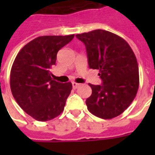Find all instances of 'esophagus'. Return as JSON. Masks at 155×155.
I'll return each mask as SVG.
<instances>
[{
  "mask_svg": "<svg viewBox=\"0 0 155 155\" xmlns=\"http://www.w3.org/2000/svg\"><path fill=\"white\" fill-rule=\"evenodd\" d=\"M79 85H80V84L75 83V82H72V87H73V89H76V88L79 87Z\"/></svg>",
  "mask_w": 155,
  "mask_h": 155,
  "instance_id": "34e87169",
  "label": "esophagus"
}]
</instances>
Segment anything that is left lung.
I'll use <instances>...</instances> for the list:
<instances>
[{
  "label": "left lung",
  "instance_id": "obj_1",
  "mask_svg": "<svg viewBox=\"0 0 155 155\" xmlns=\"http://www.w3.org/2000/svg\"><path fill=\"white\" fill-rule=\"evenodd\" d=\"M85 45L89 67L99 70L102 84H89L92 94L85 103L95 116L110 120L122 114L139 89V66L130 45L112 32L94 30L76 35Z\"/></svg>",
  "mask_w": 155,
  "mask_h": 155
}]
</instances>
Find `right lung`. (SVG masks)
<instances>
[{"label":"right lung","instance_id":"1","mask_svg":"<svg viewBox=\"0 0 155 155\" xmlns=\"http://www.w3.org/2000/svg\"><path fill=\"white\" fill-rule=\"evenodd\" d=\"M74 35H43L20 51L12 64L10 84L13 97L25 113L38 121H48L62 113L72 84L52 80L50 69L58 51Z\"/></svg>","mask_w":155,"mask_h":155}]
</instances>
